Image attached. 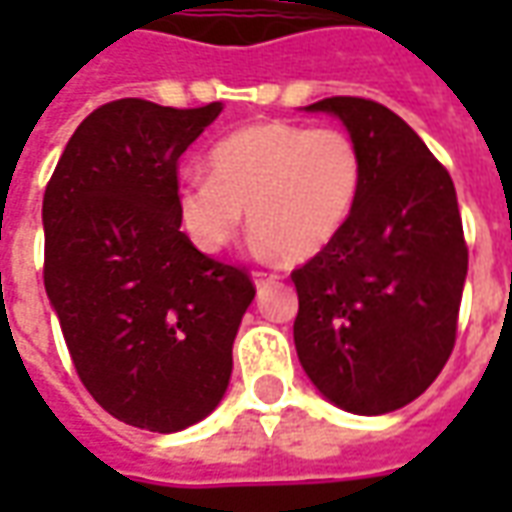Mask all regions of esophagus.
Segmentation results:
<instances>
[{"label":"esophagus","instance_id":"1","mask_svg":"<svg viewBox=\"0 0 512 512\" xmlns=\"http://www.w3.org/2000/svg\"><path fill=\"white\" fill-rule=\"evenodd\" d=\"M252 279H255L257 288H266V285H271V282H277V274H266V271H255V274H252Z\"/></svg>","mask_w":512,"mask_h":512}]
</instances>
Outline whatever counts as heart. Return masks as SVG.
<instances>
[{"label":"heart","mask_w":512,"mask_h":512,"mask_svg":"<svg viewBox=\"0 0 512 512\" xmlns=\"http://www.w3.org/2000/svg\"><path fill=\"white\" fill-rule=\"evenodd\" d=\"M362 178V153L340 128L255 123L213 145L208 178L180 186V219L200 249L222 252L249 211L257 244L304 263L343 233Z\"/></svg>","instance_id":"b5f03b06"}]
</instances>
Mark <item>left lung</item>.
Returning <instances> with one entry per match:
<instances>
[{"label": "left lung", "mask_w": 512, "mask_h": 512, "mask_svg": "<svg viewBox=\"0 0 512 512\" xmlns=\"http://www.w3.org/2000/svg\"><path fill=\"white\" fill-rule=\"evenodd\" d=\"M362 153L351 219L329 249L296 268V354L310 381L351 414L411 403L447 365L469 249L447 169L384 104L332 95Z\"/></svg>", "instance_id": "8db88e82"}]
</instances>
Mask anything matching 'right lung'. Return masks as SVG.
<instances>
[{"label": "right lung", "mask_w": 512, "mask_h": 512, "mask_svg": "<svg viewBox=\"0 0 512 512\" xmlns=\"http://www.w3.org/2000/svg\"><path fill=\"white\" fill-rule=\"evenodd\" d=\"M222 112L120 98L62 150L43 194V285L73 367L126 425L175 433L219 406L249 271L180 233L178 158Z\"/></svg>", "instance_id": "add662e5"}]
</instances>
